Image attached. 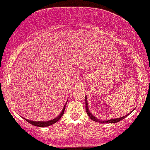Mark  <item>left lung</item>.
I'll return each mask as SVG.
<instances>
[{
    "instance_id": "obj_1",
    "label": "left lung",
    "mask_w": 150,
    "mask_h": 150,
    "mask_svg": "<svg viewBox=\"0 0 150 150\" xmlns=\"http://www.w3.org/2000/svg\"><path fill=\"white\" fill-rule=\"evenodd\" d=\"M87 96L85 97V108H86V111H87V113L88 116H89V118L91 119V120H93V121H95V122H100V123H116V122H118L124 119V118H126L127 116H122V117H120V118H115V119H111V120H106V121H100V120H98L97 118H96L95 116H93L91 115V112L88 110V105H87ZM131 113V112H130Z\"/></svg>"
}]
</instances>
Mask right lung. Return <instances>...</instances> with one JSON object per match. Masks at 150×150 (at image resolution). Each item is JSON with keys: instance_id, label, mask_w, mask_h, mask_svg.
I'll use <instances>...</instances> for the list:
<instances>
[{"instance_id": "add662e5", "label": "right lung", "mask_w": 150, "mask_h": 150, "mask_svg": "<svg viewBox=\"0 0 150 150\" xmlns=\"http://www.w3.org/2000/svg\"><path fill=\"white\" fill-rule=\"evenodd\" d=\"M66 104H67V103H66ZM66 104L65 105L64 107H63V108L62 113H61L57 118L53 119V120H52L47 121V122H34V121H31V120H27V119H25V120H26L28 122H29L30 124H32V125L35 126H38V127H46V126H49L50 125H52V124H54V123L57 122L59 120V119L62 118V116L63 115V114H64Z\"/></svg>"}]
</instances>
